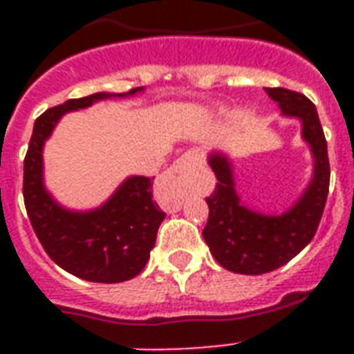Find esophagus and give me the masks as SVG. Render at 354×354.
<instances>
[{"mask_svg": "<svg viewBox=\"0 0 354 354\" xmlns=\"http://www.w3.org/2000/svg\"><path fill=\"white\" fill-rule=\"evenodd\" d=\"M200 165V154L198 150H189L182 158L174 161V165L167 171L163 178V185L171 191L176 198H180L193 182V172ZM178 207V204H176Z\"/></svg>", "mask_w": 354, "mask_h": 354, "instance_id": "obj_1", "label": "esophagus"}]
</instances>
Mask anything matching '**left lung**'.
Here are the masks:
<instances>
[{
	"label": "left lung",
	"mask_w": 354,
	"mask_h": 354,
	"mask_svg": "<svg viewBox=\"0 0 354 354\" xmlns=\"http://www.w3.org/2000/svg\"><path fill=\"white\" fill-rule=\"evenodd\" d=\"M264 91L277 102L285 118L301 122V138L310 149L314 169L301 196L288 209L279 215H264L241 202L227 154L221 150L209 154L207 163L218 182L213 194L205 198L209 218L202 235L216 263L244 275L268 274L296 257L313 241L329 193L327 141L316 106L297 91L285 88H264Z\"/></svg>",
	"instance_id": "1"
}]
</instances>
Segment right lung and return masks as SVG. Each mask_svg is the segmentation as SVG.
Returning a JSON list of instances; mask_svg holds the SVG:
<instances>
[{
    "label": "right lung",
    "instance_id": "add662e5",
    "mask_svg": "<svg viewBox=\"0 0 354 354\" xmlns=\"http://www.w3.org/2000/svg\"><path fill=\"white\" fill-rule=\"evenodd\" d=\"M106 93L69 99L35 121L24 161V200L38 241L55 263L91 283H122L145 268L165 213L152 200V180L128 176L95 209L73 211L53 198L44 183V145L68 112L90 108L104 99L143 93Z\"/></svg>",
    "mask_w": 354,
    "mask_h": 354
}]
</instances>
